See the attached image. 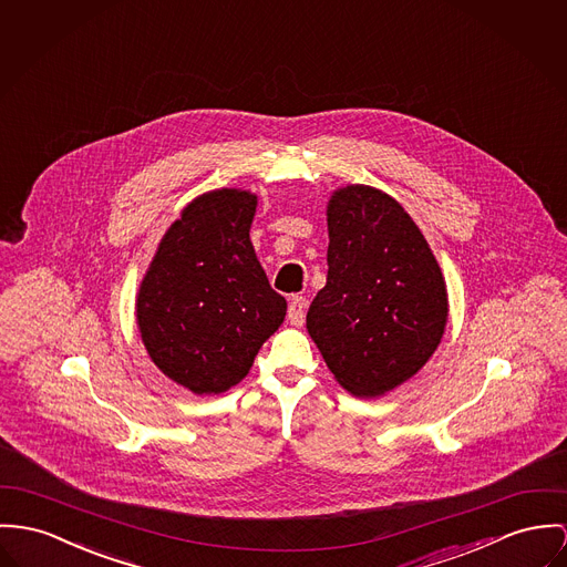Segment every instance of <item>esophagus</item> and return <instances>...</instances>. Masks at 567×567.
I'll use <instances>...</instances> for the list:
<instances>
[{
	"label": "esophagus",
	"instance_id": "esophagus-1",
	"mask_svg": "<svg viewBox=\"0 0 567 567\" xmlns=\"http://www.w3.org/2000/svg\"><path fill=\"white\" fill-rule=\"evenodd\" d=\"M306 298L302 296H293L289 302V310H287V319L291 326H302L306 317Z\"/></svg>",
	"mask_w": 567,
	"mask_h": 567
}]
</instances>
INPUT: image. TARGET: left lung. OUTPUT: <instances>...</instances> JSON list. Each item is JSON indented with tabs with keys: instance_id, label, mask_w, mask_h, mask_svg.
Returning <instances> with one entry per match:
<instances>
[{
	"instance_id": "1",
	"label": "left lung",
	"mask_w": 567,
	"mask_h": 567,
	"mask_svg": "<svg viewBox=\"0 0 567 567\" xmlns=\"http://www.w3.org/2000/svg\"><path fill=\"white\" fill-rule=\"evenodd\" d=\"M328 235L326 287L306 328L341 386L378 396L436 351L449 312L442 271L419 226L373 187L332 196Z\"/></svg>"
}]
</instances>
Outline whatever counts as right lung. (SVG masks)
<instances>
[{"mask_svg": "<svg viewBox=\"0 0 567 567\" xmlns=\"http://www.w3.org/2000/svg\"><path fill=\"white\" fill-rule=\"evenodd\" d=\"M255 209L257 196L239 189L196 198L164 235L140 287L148 355L196 394L241 382L287 312L250 241Z\"/></svg>", "mask_w": 567, "mask_h": 567, "instance_id": "1", "label": "right lung"}]
</instances>
